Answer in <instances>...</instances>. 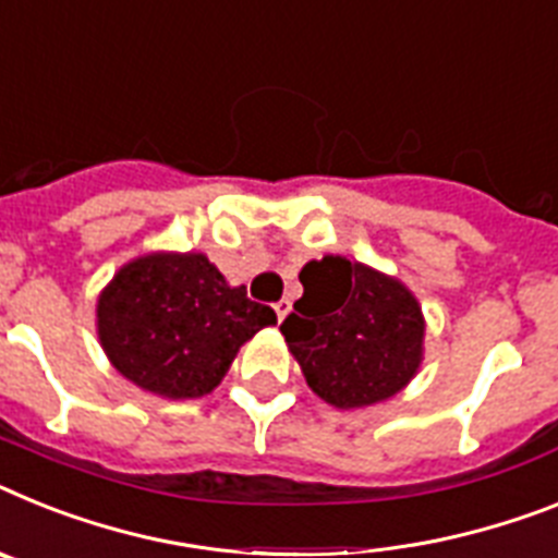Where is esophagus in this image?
<instances>
[{"label": "esophagus", "mask_w": 558, "mask_h": 558, "mask_svg": "<svg viewBox=\"0 0 558 558\" xmlns=\"http://www.w3.org/2000/svg\"><path fill=\"white\" fill-rule=\"evenodd\" d=\"M289 308H292V303H289L287 298H283V301L275 303V315H278V320H283V317L289 315Z\"/></svg>", "instance_id": "esophagus-1"}]
</instances>
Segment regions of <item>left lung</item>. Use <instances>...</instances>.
Instances as JSON below:
<instances>
[{"instance_id":"left-lung-1","label":"left lung","mask_w":558,"mask_h":558,"mask_svg":"<svg viewBox=\"0 0 558 558\" xmlns=\"http://www.w3.org/2000/svg\"><path fill=\"white\" fill-rule=\"evenodd\" d=\"M303 298L280 323L308 388L337 409L395 397L423 360V312L400 280L340 255L301 271Z\"/></svg>"}]
</instances>
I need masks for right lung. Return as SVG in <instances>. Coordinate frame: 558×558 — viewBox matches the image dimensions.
I'll return each instance as SVG.
<instances>
[{
    "label": "right lung",
    "instance_id": "1",
    "mask_svg": "<svg viewBox=\"0 0 558 558\" xmlns=\"http://www.w3.org/2000/svg\"><path fill=\"white\" fill-rule=\"evenodd\" d=\"M271 323L269 306L229 287L195 252L138 257L98 298V337L112 366L172 400L209 395L238 349Z\"/></svg>",
    "mask_w": 558,
    "mask_h": 558
}]
</instances>
